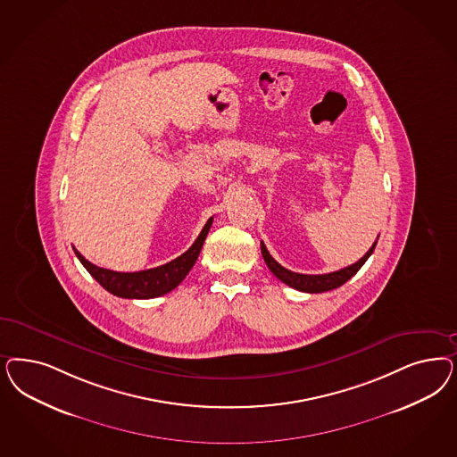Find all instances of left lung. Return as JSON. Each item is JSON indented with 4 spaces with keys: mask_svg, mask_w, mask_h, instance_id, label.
<instances>
[{
    "mask_svg": "<svg viewBox=\"0 0 457 457\" xmlns=\"http://www.w3.org/2000/svg\"><path fill=\"white\" fill-rule=\"evenodd\" d=\"M375 245L377 242L370 247V251L354 264L348 265L345 269H339L335 272H329V274H318V276H311V274H297L293 272L286 267H282L279 262L274 261V257L269 253V251L265 249L264 242H261V251H262V257H264L265 264L270 269V272L282 280L284 284H287L289 287H295L297 291H303V293H326V291H331V289H337L339 286H343L348 279H352L354 274L361 269V265L367 262L370 255L375 251Z\"/></svg>",
    "mask_w": 457,
    "mask_h": 457,
    "instance_id": "1",
    "label": "left lung"
}]
</instances>
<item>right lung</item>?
Masks as SVG:
<instances>
[{"instance_id": "1", "label": "right lung", "mask_w": 457, "mask_h": 457, "mask_svg": "<svg viewBox=\"0 0 457 457\" xmlns=\"http://www.w3.org/2000/svg\"><path fill=\"white\" fill-rule=\"evenodd\" d=\"M212 221L213 219H208L204 230L200 232V236L193 242L188 251L168 264L147 269V270L116 272V270H109L88 262L80 252H77V249H74L75 255L87 269L88 274L111 295H119L124 299H151V297H158L173 291L178 284L187 278V274L192 270L193 265L200 255L206 234L212 227Z\"/></svg>"}]
</instances>
